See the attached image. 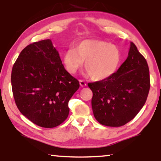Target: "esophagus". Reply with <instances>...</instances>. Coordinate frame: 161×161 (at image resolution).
Returning a JSON list of instances; mask_svg holds the SVG:
<instances>
[{"label":"esophagus","instance_id":"1","mask_svg":"<svg viewBox=\"0 0 161 161\" xmlns=\"http://www.w3.org/2000/svg\"><path fill=\"white\" fill-rule=\"evenodd\" d=\"M79 82H80V86H81V87L86 86L87 83L85 82V80H79Z\"/></svg>","mask_w":161,"mask_h":161}]
</instances>
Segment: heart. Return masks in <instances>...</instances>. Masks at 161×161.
<instances>
[{
	"label": "heart",
	"instance_id": "1",
	"mask_svg": "<svg viewBox=\"0 0 161 161\" xmlns=\"http://www.w3.org/2000/svg\"><path fill=\"white\" fill-rule=\"evenodd\" d=\"M122 59L120 50L115 45L98 39H85L75 49L69 47L63 56V62L70 74H75L82 67L91 78L103 80L115 73Z\"/></svg>",
	"mask_w": 161,
	"mask_h": 161
}]
</instances>
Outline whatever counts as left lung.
Segmentation results:
<instances>
[{
    "label": "left lung",
    "instance_id": "left-lung-1",
    "mask_svg": "<svg viewBox=\"0 0 161 161\" xmlns=\"http://www.w3.org/2000/svg\"><path fill=\"white\" fill-rule=\"evenodd\" d=\"M92 106L101 125L120 127L131 121L144 106L150 89L146 59L133 42L128 56L117 72L105 80L89 83Z\"/></svg>",
    "mask_w": 161,
    "mask_h": 161
}]
</instances>
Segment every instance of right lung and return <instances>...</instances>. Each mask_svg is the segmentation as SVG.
Returning <instances> with one entry per match:
<instances>
[{
    "mask_svg": "<svg viewBox=\"0 0 161 161\" xmlns=\"http://www.w3.org/2000/svg\"><path fill=\"white\" fill-rule=\"evenodd\" d=\"M12 88L17 108L38 126H58L69 115L68 103L80 87L65 69L50 39L22 50L12 67Z\"/></svg>",
    "mask_w": 161,
    "mask_h": 161,
    "instance_id": "obj_1",
    "label": "right lung"
}]
</instances>
